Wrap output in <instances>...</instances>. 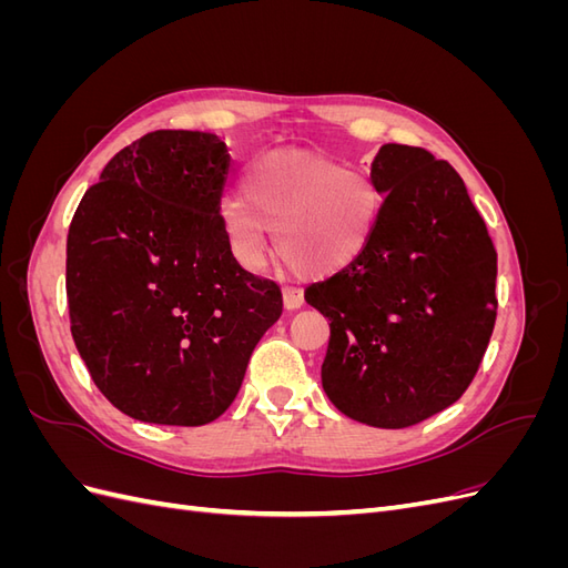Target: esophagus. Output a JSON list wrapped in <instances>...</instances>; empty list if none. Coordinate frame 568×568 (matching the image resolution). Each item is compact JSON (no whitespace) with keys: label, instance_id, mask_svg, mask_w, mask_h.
<instances>
[{"label":"esophagus","instance_id":"esophagus-1","mask_svg":"<svg viewBox=\"0 0 568 568\" xmlns=\"http://www.w3.org/2000/svg\"><path fill=\"white\" fill-rule=\"evenodd\" d=\"M303 288L301 286H284V305L286 311H296L303 305Z\"/></svg>","mask_w":568,"mask_h":568}]
</instances>
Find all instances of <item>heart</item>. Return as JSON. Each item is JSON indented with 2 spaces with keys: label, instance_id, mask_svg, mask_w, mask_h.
<instances>
[{
  "label": "heart",
  "instance_id": "1",
  "mask_svg": "<svg viewBox=\"0 0 568 568\" xmlns=\"http://www.w3.org/2000/svg\"><path fill=\"white\" fill-rule=\"evenodd\" d=\"M379 189L359 168L311 153H270L242 175V201L222 205V227L239 261L255 265L274 234L284 261L307 274L336 272L365 248Z\"/></svg>",
  "mask_w": 568,
  "mask_h": 568
}]
</instances>
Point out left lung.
Here are the masks:
<instances>
[{
    "mask_svg": "<svg viewBox=\"0 0 568 568\" xmlns=\"http://www.w3.org/2000/svg\"><path fill=\"white\" fill-rule=\"evenodd\" d=\"M369 178L386 196L365 248L305 301L329 320V400L351 419L405 428L474 382L497 315V253L448 161L384 144Z\"/></svg>",
    "mask_w": 568,
    "mask_h": 568,
    "instance_id": "1",
    "label": "left lung"
}]
</instances>
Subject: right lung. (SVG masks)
<instances>
[{
	"label": "right lung",
	"instance_id": "obj_1",
	"mask_svg": "<svg viewBox=\"0 0 568 568\" xmlns=\"http://www.w3.org/2000/svg\"><path fill=\"white\" fill-rule=\"evenodd\" d=\"M227 173L215 134L149 132L115 153L71 220V334L97 388L132 419H217L282 317L280 284L239 265L222 227Z\"/></svg>",
	"mask_w": 568,
	"mask_h": 568
}]
</instances>
